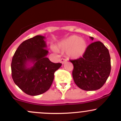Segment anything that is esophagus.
<instances>
[{
	"label": "esophagus",
	"instance_id": "1",
	"mask_svg": "<svg viewBox=\"0 0 121 121\" xmlns=\"http://www.w3.org/2000/svg\"><path fill=\"white\" fill-rule=\"evenodd\" d=\"M60 62L62 63V64H64L65 62H67V60L65 59V58H61L60 60Z\"/></svg>",
	"mask_w": 121,
	"mask_h": 121
}]
</instances>
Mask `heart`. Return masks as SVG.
<instances>
[{
	"instance_id": "1",
	"label": "heart",
	"mask_w": 121,
	"mask_h": 121,
	"mask_svg": "<svg viewBox=\"0 0 121 121\" xmlns=\"http://www.w3.org/2000/svg\"><path fill=\"white\" fill-rule=\"evenodd\" d=\"M86 43L83 39L77 36H71L58 45V49L62 52H67V55L73 58H78L85 53Z\"/></svg>"
}]
</instances>
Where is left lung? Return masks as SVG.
<instances>
[{"instance_id":"left-lung-1","label":"left lung","mask_w":121,"mask_h":121,"mask_svg":"<svg viewBox=\"0 0 121 121\" xmlns=\"http://www.w3.org/2000/svg\"><path fill=\"white\" fill-rule=\"evenodd\" d=\"M90 38L93 40V37ZM69 61L74 65V82L85 91L101 88L110 74V55L108 48L101 41L92 43L86 47L82 57Z\"/></svg>"}]
</instances>
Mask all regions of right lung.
<instances>
[{"instance_id": "1", "label": "right lung", "mask_w": 121, "mask_h": 121, "mask_svg": "<svg viewBox=\"0 0 121 121\" xmlns=\"http://www.w3.org/2000/svg\"><path fill=\"white\" fill-rule=\"evenodd\" d=\"M45 37L36 36L24 41L16 50L11 63L12 77L16 85L29 95L42 94L48 90L54 73L61 63H54L46 57ZM29 62L34 65L27 66Z\"/></svg>"}]
</instances>
